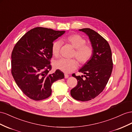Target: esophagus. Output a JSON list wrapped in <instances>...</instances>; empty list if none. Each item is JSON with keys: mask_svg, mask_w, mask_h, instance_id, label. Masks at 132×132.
I'll use <instances>...</instances> for the list:
<instances>
[{"mask_svg": "<svg viewBox=\"0 0 132 132\" xmlns=\"http://www.w3.org/2000/svg\"><path fill=\"white\" fill-rule=\"evenodd\" d=\"M69 77V75H67L66 73H65V78H68Z\"/></svg>", "mask_w": 132, "mask_h": 132, "instance_id": "obj_1", "label": "esophagus"}]
</instances>
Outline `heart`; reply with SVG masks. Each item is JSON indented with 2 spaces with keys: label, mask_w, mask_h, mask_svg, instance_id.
Listing matches in <instances>:
<instances>
[{
  "label": "heart",
  "mask_w": 132,
  "mask_h": 132,
  "mask_svg": "<svg viewBox=\"0 0 132 132\" xmlns=\"http://www.w3.org/2000/svg\"><path fill=\"white\" fill-rule=\"evenodd\" d=\"M63 40L70 44L74 48L73 57H76L82 65L87 63L90 61L93 55V48L89 44H86L84 37L78 34H72L64 38ZM62 42L60 40H55L52 44V53L56 57L60 55ZM78 62L75 59H61L54 62L56 69L60 70L65 73L72 72L78 67Z\"/></svg>",
  "instance_id": "obj_1"
}]
</instances>
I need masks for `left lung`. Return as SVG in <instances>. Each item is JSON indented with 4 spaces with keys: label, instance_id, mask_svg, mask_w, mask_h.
<instances>
[{
    "label": "left lung",
    "instance_id": "obj_1",
    "mask_svg": "<svg viewBox=\"0 0 132 132\" xmlns=\"http://www.w3.org/2000/svg\"><path fill=\"white\" fill-rule=\"evenodd\" d=\"M85 32L91 41L93 55L90 61L79 70L84 76H72L77 85L71 90L74 99L82 102L94 99L103 91L112 73L113 61L112 51L107 41L93 30L84 28L79 30Z\"/></svg>",
    "mask_w": 132,
    "mask_h": 132
}]
</instances>
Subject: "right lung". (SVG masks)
<instances>
[{
  "label": "right lung",
  "mask_w": 132,
  "mask_h": 132,
  "mask_svg": "<svg viewBox=\"0 0 132 132\" xmlns=\"http://www.w3.org/2000/svg\"><path fill=\"white\" fill-rule=\"evenodd\" d=\"M37 27L22 36L12 53V74L18 86L30 98L40 101L51 95V85L64 78L60 70L50 73L52 44L65 33Z\"/></svg>",
  "instance_id": "right-lung-1"
}]
</instances>
